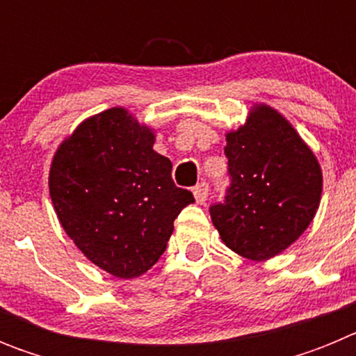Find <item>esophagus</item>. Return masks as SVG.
I'll use <instances>...</instances> for the list:
<instances>
[{
    "label": "esophagus",
    "instance_id": "esophagus-1",
    "mask_svg": "<svg viewBox=\"0 0 356 356\" xmlns=\"http://www.w3.org/2000/svg\"><path fill=\"white\" fill-rule=\"evenodd\" d=\"M193 194H194V197H196V203H200V205H205V201L209 200V184H205V181L197 184L196 187L193 188Z\"/></svg>",
    "mask_w": 356,
    "mask_h": 356
}]
</instances>
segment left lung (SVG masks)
I'll return each mask as SVG.
<instances>
[{
    "label": "left lung",
    "instance_id": "1",
    "mask_svg": "<svg viewBox=\"0 0 356 356\" xmlns=\"http://www.w3.org/2000/svg\"><path fill=\"white\" fill-rule=\"evenodd\" d=\"M229 187L210 217L226 246L244 259H273L298 241L319 209L323 172L312 149L275 108L254 105L226 134Z\"/></svg>",
    "mask_w": 356,
    "mask_h": 356
}]
</instances>
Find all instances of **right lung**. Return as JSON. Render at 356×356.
Returning <instances> with one entry per match:
<instances>
[{
	"label": "right lung",
	"mask_w": 356,
	"mask_h": 356,
	"mask_svg": "<svg viewBox=\"0 0 356 356\" xmlns=\"http://www.w3.org/2000/svg\"><path fill=\"white\" fill-rule=\"evenodd\" d=\"M153 144L155 131L114 106L78 124L49 169V196L65 234L94 266L122 280L155 266L175 219L194 203Z\"/></svg>",
	"instance_id": "obj_1"
}]
</instances>
